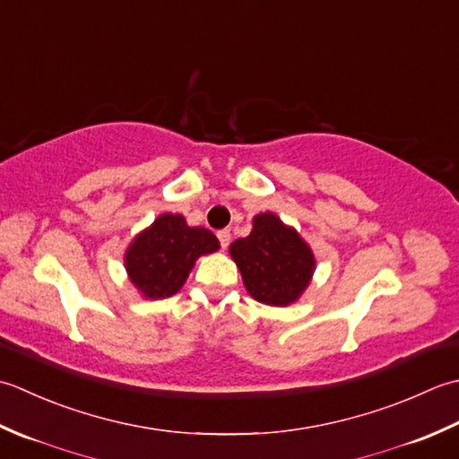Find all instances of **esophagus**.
Here are the masks:
<instances>
[{
  "label": "esophagus",
  "mask_w": 459,
  "mask_h": 459,
  "mask_svg": "<svg viewBox=\"0 0 459 459\" xmlns=\"http://www.w3.org/2000/svg\"><path fill=\"white\" fill-rule=\"evenodd\" d=\"M218 239H220V246L226 249L228 246H230V241H231V233H230V230H220L218 231Z\"/></svg>",
  "instance_id": "obj_1"
}]
</instances>
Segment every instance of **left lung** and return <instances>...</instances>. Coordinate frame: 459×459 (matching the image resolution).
Instances as JSON below:
<instances>
[{"label": "left lung", "instance_id": "1", "mask_svg": "<svg viewBox=\"0 0 459 459\" xmlns=\"http://www.w3.org/2000/svg\"><path fill=\"white\" fill-rule=\"evenodd\" d=\"M249 295L265 305L293 303L308 285L315 259L297 231L273 213H259L254 231L230 247Z\"/></svg>", "mask_w": 459, "mask_h": 459}]
</instances>
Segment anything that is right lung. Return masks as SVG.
Returning <instances> with one entry per match:
<instances>
[{
  "label": "right lung",
  "instance_id": "right-lung-1",
  "mask_svg": "<svg viewBox=\"0 0 459 459\" xmlns=\"http://www.w3.org/2000/svg\"><path fill=\"white\" fill-rule=\"evenodd\" d=\"M218 247L210 230L190 228L178 213H164L133 241L125 264L130 281L144 297L164 299L184 285L195 259Z\"/></svg>",
  "mask_w": 459,
  "mask_h": 459
}]
</instances>
